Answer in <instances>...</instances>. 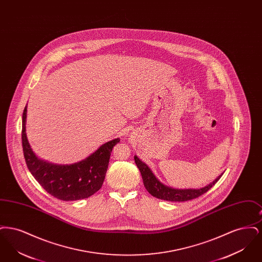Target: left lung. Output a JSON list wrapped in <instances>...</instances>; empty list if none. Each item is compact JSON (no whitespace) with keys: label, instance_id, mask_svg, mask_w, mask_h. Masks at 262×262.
Here are the masks:
<instances>
[{"label":"left lung","instance_id":"left-lung-1","mask_svg":"<svg viewBox=\"0 0 262 262\" xmlns=\"http://www.w3.org/2000/svg\"><path fill=\"white\" fill-rule=\"evenodd\" d=\"M135 161L137 168L140 171L144 187L147 189V191L152 196L167 201H187L194 200L208 191L223 174V173L219 174L213 182L206 185L205 187L200 188H174L162 184L155 177V174L152 173L149 167L145 163L142 162L137 156H135Z\"/></svg>","mask_w":262,"mask_h":262}]
</instances>
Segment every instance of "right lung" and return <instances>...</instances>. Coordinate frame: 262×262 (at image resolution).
Segmentation results:
<instances>
[{
	"label": "right lung",
	"instance_id": "1",
	"mask_svg": "<svg viewBox=\"0 0 262 262\" xmlns=\"http://www.w3.org/2000/svg\"><path fill=\"white\" fill-rule=\"evenodd\" d=\"M26 112L23 114V148L29 172L48 193L64 201L88 199L98 191L104 182L111 152L120 142L115 138L102 144L95 152L81 161L73 164H54L40 159L33 152L26 137Z\"/></svg>",
	"mask_w": 262,
	"mask_h": 262
}]
</instances>
